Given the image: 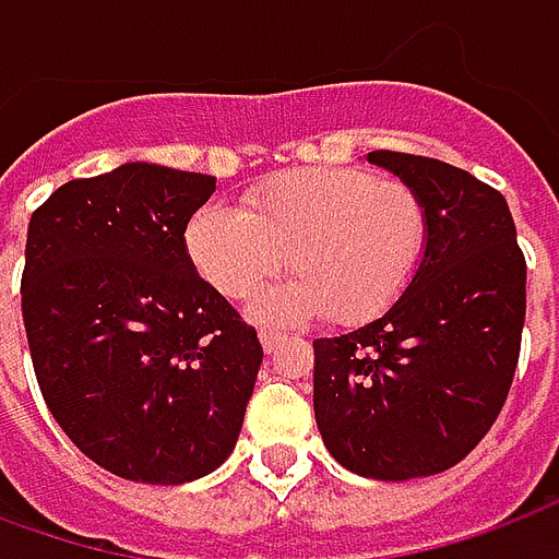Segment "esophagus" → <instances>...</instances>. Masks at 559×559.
Returning a JSON list of instances; mask_svg holds the SVG:
<instances>
[{"mask_svg": "<svg viewBox=\"0 0 559 559\" xmlns=\"http://www.w3.org/2000/svg\"><path fill=\"white\" fill-rule=\"evenodd\" d=\"M283 340H285L283 333H274V330H262V333H259V342H262V348L267 354L274 352L276 345H280V342H283Z\"/></svg>", "mask_w": 559, "mask_h": 559, "instance_id": "obj_1", "label": "esophagus"}]
</instances>
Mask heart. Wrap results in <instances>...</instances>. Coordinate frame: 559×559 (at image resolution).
<instances>
[{
    "instance_id": "heart-1",
    "label": "heart",
    "mask_w": 559,
    "mask_h": 559,
    "mask_svg": "<svg viewBox=\"0 0 559 559\" xmlns=\"http://www.w3.org/2000/svg\"><path fill=\"white\" fill-rule=\"evenodd\" d=\"M187 255L211 288L247 300L285 262L297 274L255 300L267 324L381 316L417 280L429 247V211L402 181L354 166L274 175L247 193V211L202 205L185 231Z\"/></svg>"
}]
</instances>
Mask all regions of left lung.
Segmentation results:
<instances>
[{
	"instance_id": "obj_1",
	"label": "left lung",
	"mask_w": 559,
	"mask_h": 559,
	"mask_svg": "<svg viewBox=\"0 0 559 559\" xmlns=\"http://www.w3.org/2000/svg\"><path fill=\"white\" fill-rule=\"evenodd\" d=\"M366 160L417 190L429 247L417 280L386 312L312 342V405L342 467L405 483L462 462L503 408L521 352L527 264L495 187L431 157L372 151Z\"/></svg>"
}]
</instances>
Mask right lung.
<instances>
[{"label":"right lung","mask_w":559,"mask_h":559,"mask_svg":"<svg viewBox=\"0 0 559 559\" xmlns=\"http://www.w3.org/2000/svg\"><path fill=\"white\" fill-rule=\"evenodd\" d=\"M214 190V175L121 163L28 219L20 295L40 393L76 450L121 479L193 483L238 443L262 345L185 243Z\"/></svg>","instance_id":"right-lung-1"}]
</instances>
